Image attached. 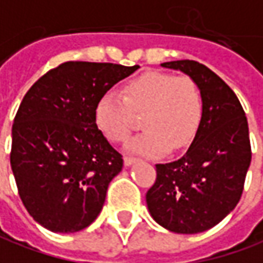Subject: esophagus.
Returning <instances> with one entry per match:
<instances>
[{"mask_svg":"<svg viewBox=\"0 0 263 263\" xmlns=\"http://www.w3.org/2000/svg\"><path fill=\"white\" fill-rule=\"evenodd\" d=\"M137 161V158L134 157H125L124 158V163H125V166H129V165H132V163Z\"/></svg>","mask_w":263,"mask_h":263,"instance_id":"34e87169","label":"esophagus"}]
</instances>
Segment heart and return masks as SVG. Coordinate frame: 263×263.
<instances>
[{
	"label": "heart",
	"mask_w": 263,
	"mask_h": 263,
	"mask_svg": "<svg viewBox=\"0 0 263 263\" xmlns=\"http://www.w3.org/2000/svg\"><path fill=\"white\" fill-rule=\"evenodd\" d=\"M145 131L128 142V149L142 155H161L192 142L203 118V95L191 77L146 72L128 81L124 93L108 89L93 109L100 131L111 142L122 144L142 114Z\"/></svg>",
	"instance_id": "b5f03b06"
}]
</instances>
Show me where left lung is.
<instances>
[{
	"label": "left lung",
	"instance_id": "8db88e82",
	"mask_svg": "<svg viewBox=\"0 0 263 263\" xmlns=\"http://www.w3.org/2000/svg\"><path fill=\"white\" fill-rule=\"evenodd\" d=\"M161 65L182 71L199 85L203 118L183 157L155 165L146 205L171 232L199 234L219 223L242 196L252 158L248 119L234 91L203 64L182 60Z\"/></svg>",
	"mask_w": 263,
	"mask_h": 263
}]
</instances>
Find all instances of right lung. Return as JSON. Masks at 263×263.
<instances>
[{"mask_svg": "<svg viewBox=\"0 0 263 263\" xmlns=\"http://www.w3.org/2000/svg\"><path fill=\"white\" fill-rule=\"evenodd\" d=\"M138 68L68 61L25 93L12 124L10 161L24 206L44 228L72 234L100 215L124 161L98 129L93 109Z\"/></svg>", "mask_w": 263, "mask_h": 263, "instance_id": "add662e5", "label": "right lung"}]
</instances>
